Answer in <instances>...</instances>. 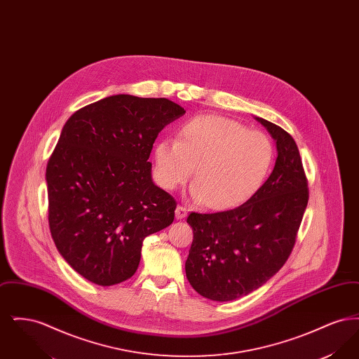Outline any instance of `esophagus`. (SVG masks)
I'll use <instances>...</instances> for the list:
<instances>
[{"label": "esophagus", "instance_id": "esophagus-1", "mask_svg": "<svg viewBox=\"0 0 359 359\" xmlns=\"http://www.w3.org/2000/svg\"><path fill=\"white\" fill-rule=\"evenodd\" d=\"M188 208L187 207H183V205H177L176 211H175V215H176V219H184L187 217Z\"/></svg>", "mask_w": 359, "mask_h": 359}]
</instances>
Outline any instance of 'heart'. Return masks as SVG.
I'll return each mask as SVG.
<instances>
[{
    "mask_svg": "<svg viewBox=\"0 0 359 359\" xmlns=\"http://www.w3.org/2000/svg\"><path fill=\"white\" fill-rule=\"evenodd\" d=\"M154 179L164 189L182 187L194 176L192 198L214 210L250 199L264 184L274 157L272 140L237 121L199 116L187 121L177 140L154 147Z\"/></svg>",
    "mask_w": 359,
    "mask_h": 359,
    "instance_id": "obj_1",
    "label": "heart"
}]
</instances>
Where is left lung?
Masks as SVG:
<instances>
[{
	"instance_id": "8db88e82",
	"label": "left lung",
	"mask_w": 359,
	"mask_h": 359,
	"mask_svg": "<svg viewBox=\"0 0 359 359\" xmlns=\"http://www.w3.org/2000/svg\"><path fill=\"white\" fill-rule=\"evenodd\" d=\"M277 147L273 171L237 208L191 212L194 239L186 261L192 288L214 302H231L258 290L288 259L308 203V182L290 133L256 117Z\"/></svg>"
}]
</instances>
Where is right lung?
<instances>
[{
  "instance_id": "obj_1",
  "label": "right lung",
  "mask_w": 359,
  "mask_h": 359,
  "mask_svg": "<svg viewBox=\"0 0 359 359\" xmlns=\"http://www.w3.org/2000/svg\"><path fill=\"white\" fill-rule=\"evenodd\" d=\"M186 110L118 94L69 117L47 164L52 239L86 280L110 287L136 273L142 241L173 222L176 201L154 186L157 135Z\"/></svg>"
}]
</instances>
